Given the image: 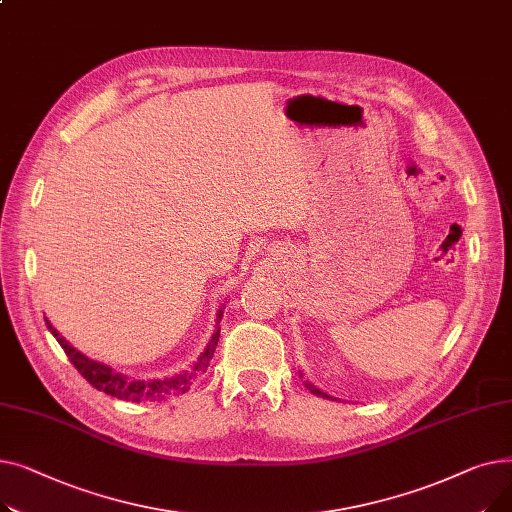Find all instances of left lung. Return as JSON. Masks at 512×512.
<instances>
[{"instance_id": "obj_1", "label": "left lung", "mask_w": 512, "mask_h": 512, "mask_svg": "<svg viewBox=\"0 0 512 512\" xmlns=\"http://www.w3.org/2000/svg\"><path fill=\"white\" fill-rule=\"evenodd\" d=\"M307 388H309V390H311V392H313V394H317V396H326V398H330V396H328V394H324V392H319V390H317V388H313V386H311V384H307Z\"/></svg>"}]
</instances>
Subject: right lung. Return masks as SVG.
I'll return each mask as SVG.
<instances>
[{
    "label": "right lung",
    "mask_w": 512,
    "mask_h": 512,
    "mask_svg": "<svg viewBox=\"0 0 512 512\" xmlns=\"http://www.w3.org/2000/svg\"><path fill=\"white\" fill-rule=\"evenodd\" d=\"M222 315L224 311L220 309L218 311V321H215V332L207 344V348L203 351V355L199 357V361L193 365L191 371H184V373H178L174 375V378H166V380H132L128 378V375L124 373H118L114 371L112 367H107L103 363H97L89 357H85L83 353H78L74 346H70L66 342V338H62L58 334V330L53 328L49 324V319L45 317V324H47V330L56 336V340L60 342V346L64 348V353L68 355L70 363L78 369V373L83 375V378L97 390L110 394V396H116L120 400H130V402H141V400H161L166 396H176V394H184L191 390V384L193 380L197 378V373L205 371L213 353H215V346H218V340H220V328L218 324L222 321Z\"/></svg>",
    "instance_id": "right-lung-1"
}]
</instances>
